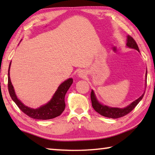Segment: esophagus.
Returning a JSON list of instances; mask_svg holds the SVG:
<instances>
[{"instance_id": "1", "label": "esophagus", "mask_w": 155, "mask_h": 155, "mask_svg": "<svg viewBox=\"0 0 155 155\" xmlns=\"http://www.w3.org/2000/svg\"><path fill=\"white\" fill-rule=\"evenodd\" d=\"M78 77H80L81 78H84L87 76V74L84 71H80L78 73Z\"/></svg>"}]
</instances>
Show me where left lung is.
Here are the masks:
<instances>
[{"label": "left lung", "mask_w": 155, "mask_h": 155, "mask_svg": "<svg viewBox=\"0 0 155 155\" xmlns=\"http://www.w3.org/2000/svg\"><path fill=\"white\" fill-rule=\"evenodd\" d=\"M126 45L127 46H128V47L135 48V49H136L137 51H140L138 46H137L136 41H135V39H133L132 37H130V36L129 35L128 36V38H127ZM146 75H147V73H146ZM146 78H147V76H146ZM144 94H145V93H144ZM144 94L142 95L140 97H139L138 99L131 103L130 105L128 106V107L126 108H124V109L111 108L107 107V106L101 104L97 100L93 90H92V92H91V101H92V105L93 109H94L97 113L100 114V115L105 116V117L107 118H118L127 115V114H128L131 111H133V109L136 107L137 104H138L140 101L141 99H143Z\"/></svg>", "instance_id": "left-lung-1"}]
</instances>
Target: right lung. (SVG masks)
<instances>
[{
	"mask_svg": "<svg viewBox=\"0 0 155 155\" xmlns=\"http://www.w3.org/2000/svg\"><path fill=\"white\" fill-rule=\"evenodd\" d=\"M10 67L8 68V87L9 94L12 100L15 101L17 106L19 107L23 113L29 116L30 118L39 120H48L56 118L60 116L63 111H64L65 107V96L67 91L68 90L70 87L73 84V80L72 78H69L62 84H61L55 92L54 97L51 99L50 101L46 104L34 109H31L27 106L23 104L19 99L17 98L15 93L13 86L11 83L10 78Z\"/></svg>",
	"mask_w": 155,
	"mask_h": 155,
	"instance_id": "1",
	"label": "right lung"
}]
</instances>
